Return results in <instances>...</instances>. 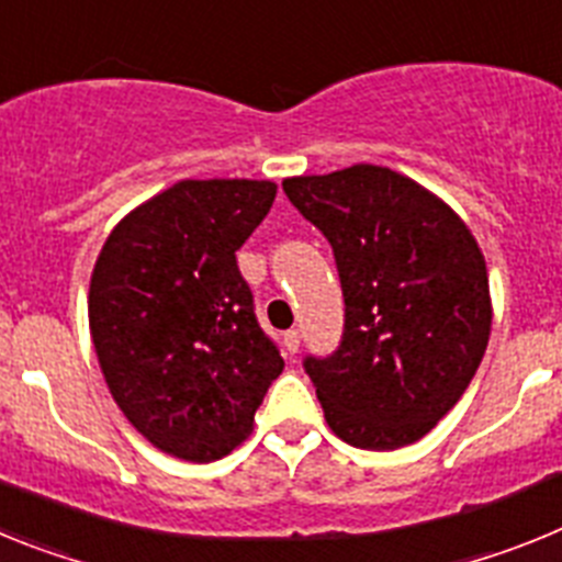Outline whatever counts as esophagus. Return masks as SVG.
<instances>
[{"mask_svg": "<svg viewBox=\"0 0 562 562\" xmlns=\"http://www.w3.org/2000/svg\"><path fill=\"white\" fill-rule=\"evenodd\" d=\"M284 349L290 351V355H295V351L301 349V331H297V329L284 331Z\"/></svg>", "mask_w": 562, "mask_h": 562, "instance_id": "obj_1", "label": "esophagus"}]
</instances>
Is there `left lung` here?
Segmentation results:
<instances>
[{
  "instance_id": "left-lung-1",
  "label": "left lung",
  "mask_w": 562,
  "mask_h": 562,
  "mask_svg": "<svg viewBox=\"0 0 562 562\" xmlns=\"http://www.w3.org/2000/svg\"><path fill=\"white\" fill-rule=\"evenodd\" d=\"M284 191L329 238L346 301L340 349L304 362L326 425L362 450L414 445L461 400L490 342L479 241L448 202L385 166L286 177Z\"/></svg>"
}]
</instances>
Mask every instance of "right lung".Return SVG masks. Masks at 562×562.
<instances>
[{"label":"right lung","mask_w":562,"mask_h":562,"mask_svg":"<svg viewBox=\"0 0 562 562\" xmlns=\"http://www.w3.org/2000/svg\"><path fill=\"white\" fill-rule=\"evenodd\" d=\"M270 180H180L128 211L89 281V335L109 394L154 448L207 464L252 434L284 360L261 331L236 250Z\"/></svg>","instance_id":"right-lung-1"}]
</instances>
